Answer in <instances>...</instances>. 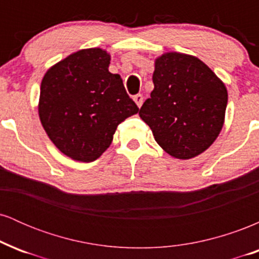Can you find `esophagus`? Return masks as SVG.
I'll return each mask as SVG.
<instances>
[{
    "label": "esophagus",
    "instance_id": "obj_1",
    "mask_svg": "<svg viewBox=\"0 0 259 259\" xmlns=\"http://www.w3.org/2000/svg\"><path fill=\"white\" fill-rule=\"evenodd\" d=\"M134 101H135V103L138 105V107L140 108V107L142 106V102H144V96H142L141 94H138L134 96Z\"/></svg>",
    "mask_w": 259,
    "mask_h": 259
}]
</instances>
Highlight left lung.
Segmentation results:
<instances>
[{
    "instance_id": "left-lung-1",
    "label": "left lung",
    "mask_w": 259,
    "mask_h": 259,
    "mask_svg": "<svg viewBox=\"0 0 259 259\" xmlns=\"http://www.w3.org/2000/svg\"><path fill=\"white\" fill-rule=\"evenodd\" d=\"M154 89L139 111L171 157L190 159L214 142L224 124L225 85L194 56L168 52L154 62Z\"/></svg>"
}]
</instances>
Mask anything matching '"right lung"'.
Listing matches in <instances>:
<instances>
[{"label":"right lung","instance_id":"obj_1","mask_svg":"<svg viewBox=\"0 0 259 259\" xmlns=\"http://www.w3.org/2000/svg\"><path fill=\"white\" fill-rule=\"evenodd\" d=\"M109 61L101 49L80 50L50 68L41 81V124L56 147L74 160L99 158L117 126L139 112L120 75L108 70Z\"/></svg>","mask_w":259,"mask_h":259}]
</instances>
